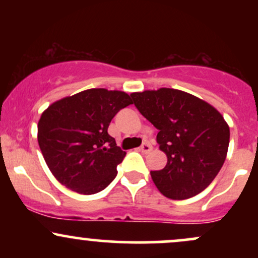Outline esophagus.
<instances>
[{
  "label": "esophagus",
  "mask_w": 258,
  "mask_h": 258,
  "mask_svg": "<svg viewBox=\"0 0 258 258\" xmlns=\"http://www.w3.org/2000/svg\"><path fill=\"white\" fill-rule=\"evenodd\" d=\"M152 146H150V144H148V143H143L141 146V152L142 153H144V154H148V153H150L152 152Z\"/></svg>",
  "instance_id": "esophagus-1"
}]
</instances>
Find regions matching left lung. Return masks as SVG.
<instances>
[{"mask_svg":"<svg viewBox=\"0 0 258 258\" xmlns=\"http://www.w3.org/2000/svg\"><path fill=\"white\" fill-rule=\"evenodd\" d=\"M139 112L159 130L156 141L167 156L152 179L162 195L184 200L211 184L226 160L229 126L205 100L173 88L135 92Z\"/></svg>","mask_w":258,"mask_h":258,"instance_id":"obj_1","label":"left lung"}]
</instances>
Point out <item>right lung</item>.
<instances>
[{
    "label": "right lung",
    "instance_id": "1",
    "mask_svg": "<svg viewBox=\"0 0 258 258\" xmlns=\"http://www.w3.org/2000/svg\"><path fill=\"white\" fill-rule=\"evenodd\" d=\"M132 104L121 91L91 88L57 100L41 115L37 141L53 176L79 194H96L116 177L126 153L109 136L117 111Z\"/></svg>",
    "mask_w": 258,
    "mask_h": 258
}]
</instances>
